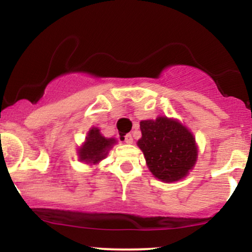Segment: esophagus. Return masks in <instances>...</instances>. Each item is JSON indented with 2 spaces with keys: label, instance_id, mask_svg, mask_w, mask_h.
<instances>
[{
  "label": "esophagus",
  "instance_id": "1",
  "mask_svg": "<svg viewBox=\"0 0 252 252\" xmlns=\"http://www.w3.org/2000/svg\"><path fill=\"white\" fill-rule=\"evenodd\" d=\"M124 141H126V143H128V144H130V143H132V136H131V134H126V136H124Z\"/></svg>",
  "mask_w": 252,
  "mask_h": 252
}]
</instances>
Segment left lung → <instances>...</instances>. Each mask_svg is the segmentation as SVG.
I'll list each match as a JSON object with an SVG mask.
<instances>
[{"instance_id":"8db88e82","label":"left lung","mask_w":252,"mask_h":252,"mask_svg":"<svg viewBox=\"0 0 252 252\" xmlns=\"http://www.w3.org/2000/svg\"><path fill=\"white\" fill-rule=\"evenodd\" d=\"M137 141L152 174L163 182L182 180L198 160L199 148L193 132L176 118L158 116L140 122Z\"/></svg>"}]
</instances>
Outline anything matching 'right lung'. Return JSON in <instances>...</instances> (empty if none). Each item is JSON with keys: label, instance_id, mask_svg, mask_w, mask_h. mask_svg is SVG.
Listing matches in <instances>:
<instances>
[{"label": "right lung", "instance_id": "1", "mask_svg": "<svg viewBox=\"0 0 252 252\" xmlns=\"http://www.w3.org/2000/svg\"><path fill=\"white\" fill-rule=\"evenodd\" d=\"M116 143V138L104 137L97 126H92L86 134L85 141L78 148V158L90 166L98 164L108 156L109 152Z\"/></svg>", "mask_w": 252, "mask_h": 252}]
</instances>
